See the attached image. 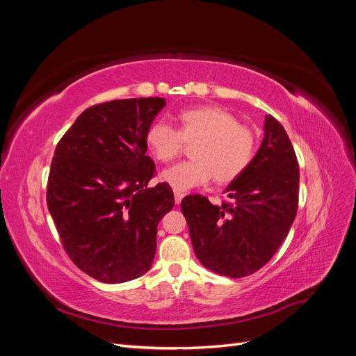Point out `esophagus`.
I'll list each match as a JSON object with an SVG mask.
<instances>
[{
    "mask_svg": "<svg viewBox=\"0 0 356 356\" xmlns=\"http://www.w3.org/2000/svg\"><path fill=\"white\" fill-rule=\"evenodd\" d=\"M174 196H175V203L177 204H179L182 197H184V195H182V193H179V191H174Z\"/></svg>",
    "mask_w": 356,
    "mask_h": 356,
    "instance_id": "34e87169",
    "label": "esophagus"
}]
</instances>
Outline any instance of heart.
Here are the masks:
<instances>
[{
    "label": "heart",
    "instance_id": "b5f03b06",
    "mask_svg": "<svg viewBox=\"0 0 356 356\" xmlns=\"http://www.w3.org/2000/svg\"><path fill=\"white\" fill-rule=\"evenodd\" d=\"M179 131L160 118L147 131V144L160 161L177 159L184 143L196 144L193 161L172 166L161 179L175 191H188L207 186L215 178L220 184L238 179L255 156L257 136L238 117L218 106H199L179 114Z\"/></svg>",
    "mask_w": 356,
    "mask_h": 356
}]
</instances>
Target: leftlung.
<instances>
[{
  "label": "left lung",
  "instance_id": "left-lung-1",
  "mask_svg": "<svg viewBox=\"0 0 356 356\" xmlns=\"http://www.w3.org/2000/svg\"><path fill=\"white\" fill-rule=\"evenodd\" d=\"M298 179L293 144L284 126L268 114L261 147L248 169L224 191L232 202L212 204L199 195L181 202L199 261L229 277L260 270L294 222Z\"/></svg>",
  "mask_w": 356,
  "mask_h": 356
}]
</instances>
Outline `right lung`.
<instances>
[{"instance_id":"add662e5","label":"right lung","mask_w":356,"mask_h":356,"mask_svg":"<svg viewBox=\"0 0 356 356\" xmlns=\"http://www.w3.org/2000/svg\"><path fill=\"white\" fill-rule=\"evenodd\" d=\"M163 98L117 99L83 111L56 145L47 208L80 270L122 284L149 270L157 224L174 208L166 182L148 187L154 161L147 131Z\"/></svg>"}]
</instances>
